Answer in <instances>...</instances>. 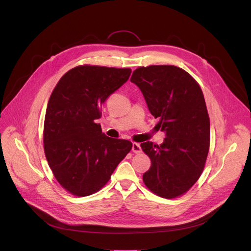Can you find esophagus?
I'll list each match as a JSON object with an SVG mask.
<instances>
[{
	"label": "esophagus",
	"mask_w": 251,
	"mask_h": 251,
	"mask_svg": "<svg viewBox=\"0 0 251 251\" xmlns=\"http://www.w3.org/2000/svg\"><path fill=\"white\" fill-rule=\"evenodd\" d=\"M132 151H133V153H135V154L141 153V152H142V149H141L140 144H138V143H133V144H132Z\"/></svg>",
	"instance_id": "34e87169"
}]
</instances>
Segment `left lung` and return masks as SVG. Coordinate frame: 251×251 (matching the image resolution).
Instances as JSON below:
<instances>
[{
  "instance_id": "8db88e82",
  "label": "left lung",
  "mask_w": 251,
  "mask_h": 251,
  "mask_svg": "<svg viewBox=\"0 0 251 251\" xmlns=\"http://www.w3.org/2000/svg\"><path fill=\"white\" fill-rule=\"evenodd\" d=\"M130 80L142 91L166 135L161 145L141 143L151 159L143 181L159 197L182 196L199 180L209 149L210 125L202 91L192 75L175 65L139 67Z\"/></svg>"
}]
</instances>
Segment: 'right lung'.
<instances>
[{
  "instance_id": "add662e5",
  "label": "right lung",
  "mask_w": 251,
  "mask_h": 251,
  "mask_svg": "<svg viewBox=\"0 0 251 251\" xmlns=\"http://www.w3.org/2000/svg\"><path fill=\"white\" fill-rule=\"evenodd\" d=\"M130 68L79 65L59 79L47 107L45 154L56 181L70 194L101 190L132 149L128 140L107 137L96 120L105 100L131 75Z\"/></svg>"
}]
</instances>
